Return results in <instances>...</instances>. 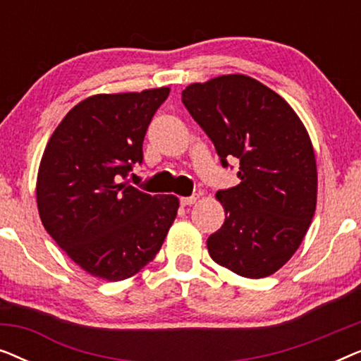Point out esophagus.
I'll use <instances>...</instances> for the list:
<instances>
[{
	"mask_svg": "<svg viewBox=\"0 0 361 361\" xmlns=\"http://www.w3.org/2000/svg\"><path fill=\"white\" fill-rule=\"evenodd\" d=\"M197 200H199V197H197V195H190V197H182V199H180V205H184V207L194 205Z\"/></svg>",
	"mask_w": 361,
	"mask_h": 361,
	"instance_id": "obj_1",
	"label": "esophagus"
}]
</instances>
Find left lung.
Segmentation results:
<instances>
[{"mask_svg": "<svg viewBox=\"0 0 361 361\" xmlns=\"http://www.w3.org/2000/svg\"><path fill=\"white\" fill-rule=\"evenodd\" d=\"M221 166L240 161V184L216 192L225 221L209 236L212 259L243 278H266L302 243L317 204V164L309 133L288 102L241 73L182 92Z\"/></svg>", "mask_w": 361, "mask_h": 361, "instance_id": "1", "label": "left lung"}]
</instances>
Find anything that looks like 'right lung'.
<instances>
[{
  "label": "right lung",
  "mask_w": 361,
  "mask_h": 361,
  "mask_svg": "<svg viewBox=\"0 0 361 361\" xmlns=\"http://www.w3.org/2000/svg\"><path fill=\"white\" fill-rule=\"evenodd\" d=\"M171 88L100 93L63 116L44 149L36 197L44 228L95 278L121 281L154 259L179 209L125 180Z\"/></svg>",
  "instance_id": "obj_1"
}]
</instances>
